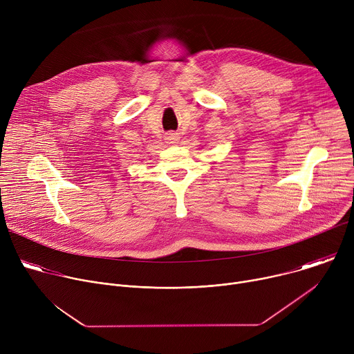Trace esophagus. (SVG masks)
<instances>
[{"instance_id":"obj_1","label":"esophagus","mask_w":354,"mask_h":354,"mask_svg":"<svg viewBox=\"0 0 354 354\" xmlns=\"http://www.w3.org/2000/svg\"><path fill=\"white\" fill-rule=\"evenodd\" d=\"M179 133H175V131H169V133H167V136H165V140H167V142H169V144H175V142H178L179 141Z\"/></svg>"}]
</instances>
